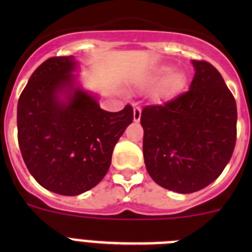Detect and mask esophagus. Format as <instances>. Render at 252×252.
Listing matches in <instances>:
<instances>
[{
  "instance_id": "34e87169",
  "label": "esophagus",
  "mask_w": 252,
  "mask_h": 252,
  "mask_svg": "<svg viewBox=\"0 0 252 252\" xmlns=\"http://www.w3.org/2000/svg\"><path fill=\"white\" fill-rule=\"evenodd\" d=\"M141 119V108L140 107H135L133 108V121L139 122Z\"/></svg>"
}]
</instances>
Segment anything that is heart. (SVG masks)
Returning a JSON list of instances; mask_svg holds the SVG:
<instances>
[{"instance_id":"heart-1","label":"heart","mask_w":252,"mask_h":252,"mask_svg":"<svg viewBox=\"0 0 252 252\" xmlns=\"http://www.w3.org/2000/svg\"><path fill=\"white\" fill-rule=\"evenodd\" d=\"M165 73H168V69H162L161 74H165ZM180 83H182V75L178 74V73H173V74H170V77H169L168 79L169 88H171V90L178 88V87L180 86Z\"/></svg>"}]
</instances>
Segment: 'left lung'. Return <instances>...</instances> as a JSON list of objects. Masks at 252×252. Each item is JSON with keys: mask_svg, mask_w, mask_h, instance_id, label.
Returning <instances> with one entry per match:
<instances>
[{"mask_svg": "<svg viewBox=\"0 0 252 252\" xmlns=\"http://www.w3.org/2000/svg\"><path fill=\"white\" fill-rule=\"evenodd\" d=\"M195 74L187 92L141 111L146 170L162 188L197 192L217 179L232 157L237 108L221 73L193 60Z\"/></svg>", "mask_w": 252, "mask_h": 252, "instance_id": "obj_1", "label": "left lung"}]
</instances>
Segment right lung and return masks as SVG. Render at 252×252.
I'll list each match as a JSON object with an SVG mask.
<instances>
[{"label": "right lung", "mask_w": 252, "mask_h": 252, "mask_svg": "<svg viewBox=\"0 0 252 252\" xmlns=\"http://www.w3.org/2000/svg\"><path fill=\"white\" fill-rule=\"evenodd\" d=\"M75 66L73 57L49 58L31 74L17 103L22 159L40 186L62 195L81 194L103 179L113 148L133 120L130 104L107 112L74 87Z\"/></svg>", "instance_id": "add662e5"}]
</instances>
